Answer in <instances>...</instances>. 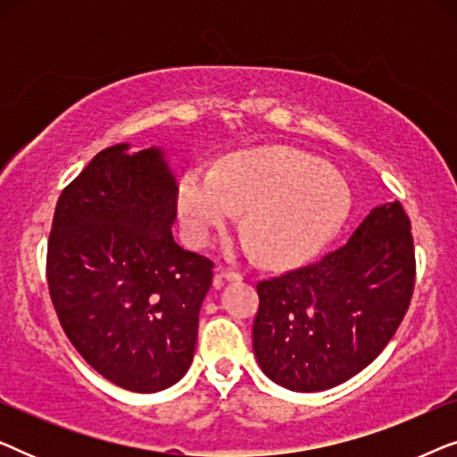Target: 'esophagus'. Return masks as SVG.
I'll return each mask as SVG.
<instances>
[{"label": "esophagus", "mask_w": 457, "mask_h": 457, "mask_svg": "<svg viewBox=\"0 0 457 457\" xmlns=\"http://www.w3.org/2000/svg\"><path fill=\"white\" fill-rule=\"evenodd\" d=\"M222 280H241V274L235 272V270H228V268H224V270L216 272V278H214L216 289L222 285Z\"/></svg>", "instance_id": "34e87169"}]
</instances>
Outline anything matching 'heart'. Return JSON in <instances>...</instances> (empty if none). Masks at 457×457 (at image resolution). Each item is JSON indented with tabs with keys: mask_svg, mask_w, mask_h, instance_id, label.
<instances>
[{
	"mask_svg": "<svg viewBox=\"0 0 457 457\" xmlns=\"http://www.w3.org/2000/svg\"><path fill=\"white\" fill-rule=\"evenodd\" d=\"M352 193L316 155L285 145L230 154L214 172L189 170L177 191L179 222L191 245L243 212L247 249L272 268L295 266L320 252L347 220Z\"/></svg>",
	"mask_w": 457,
	"mask_h": 457,
	"instance_id": "heart-1",
	"label": "heart"
}]
</instances>
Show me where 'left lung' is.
Masks as SVG:
<instances>
[{"instance_id": "obj_1", "label": "left lung", "mask_w": 457, "mask_h": 457, "mask_svg": "<svg viewBox=\"0 0 457 457\" xmlns=\"http://www.w3.org/2000/svg\"><path fill=\"white\" fill-rule=\"evenodd\" d=\"M414 241L399 202L372 208L345 245L258 283L253 353L285 389L327 391L370 364L414 291Z\"/></svg>"}]
</instances>
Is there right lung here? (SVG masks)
<instances>
[{
    "label": "right lung",
    "mask_w": 457,
    "mask_h": 457,
    "mask_svg": "<svg viewBox=\"0 0 457 457\" xmlns=\"http://www.w3.org/2000/svg\"><path fill=\"white\" fill-rule=\"evenodd\" d=\"M177 177L162 147L118 143L62 191L47 243L60 324L87 364L135 393L189 370L212 262L172 239Z\"/></svg>",
    "instance_id": "1"
}]
</instances>
